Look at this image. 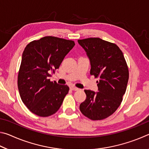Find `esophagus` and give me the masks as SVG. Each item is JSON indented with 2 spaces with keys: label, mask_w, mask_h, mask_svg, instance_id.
<instances>
[{
  "label": "esophagus",
  "mask_w": 149,
  "mask_h": 149,
  "mask_svg": "<svg viewBox=\"0 0 149 149\" xmlns=\"http://www.w3.org/2000/svg\"><path fill=\"white\" fill-rule=\"evenodd\" d=\"M71 89L73 90V91H78L79 89V88L76 87H75V86H72L71 87Z\"/></svg>",
  "instance_id": "esophagus-1"
}]
</instances>
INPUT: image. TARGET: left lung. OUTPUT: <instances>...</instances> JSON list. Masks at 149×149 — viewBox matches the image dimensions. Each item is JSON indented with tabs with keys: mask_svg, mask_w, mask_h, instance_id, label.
I'll list each match as a JSON object with an SVG mask.
<instances>
[{
	"mask_svg": "<svg viewBox=\"0 0 149 149\" xmlns=\"http://www.w3.org/2000/svg\"><path fill=\"white\" fill-rule=\"evenodd\" d=\"M90 60V74L99 77L98 92L85 90L86 99L79 109L85 116L100 120L112 115L123 100L129 70L123 52L116 45L100 38L78 40Z\"/></svg>",
	"mask_w": 149,
	"mask_h": 149,
	"instance_id": "1",
	"label": "left lung"
}]
</instances>
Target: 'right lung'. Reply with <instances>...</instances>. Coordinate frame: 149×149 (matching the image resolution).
<instances>
[{"instance_id":"1","label":"right lung","mask_w":149,"mask_h":149,"mask_svg":"<svg viewBox=\"0 0 149 149\" xmlns=\"http://www.w3.org/2000/svg\"><path fill=\"white\" fill-rule=\"evenodd\" d=\"M74 45L70 40L47 36L31 41L25 48L17 87L22 100L32 113L47 117L61 107L69 87L50 81V73L59 68Z\"/></svg>"}]
</instances>
